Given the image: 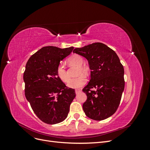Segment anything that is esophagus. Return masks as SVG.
Instances as JSON below:
<instances>
[{
    "mask_svg": "<svg viewBox=\"0 0 150 150\" xmlns=\"http://www.w3.org/2000/svg\"><path fill=\"white\" fill-rule=\"evenodd\" d=\"M81 91V89H76V90H75V93H76V94H79Z\"/></svg>",
    "mask_w": 150,
    "mask_h": 150,
    "instance_id": "obj_1",
    "label": "esophagus"
}]
</instances>
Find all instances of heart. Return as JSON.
<instances>
[{"label": "heart", "mask_w": 150, "mask_h": 150, "mask_svg": "<svg viewBox=\"0 0 150 150\" xmlns=\"http://www.w3.org/2000/svg\"><path fill=\"white\" fill-rule=\"evenodd\" d=\"M69 62L71 64L75 65L78 66V75L79 76L78 78L71 79L69 81V77L68 76L67 71L66 70L65 66L62 62H61L57 67L56 73L58 78L64 83H69L67 84V86L71 88H79L82 87L87 81V79L85 75H88L89 71V69L88 66L83 65L84 59L83 58L79 55H75L71 57L69 60Z\"/></svg>", "instance_id": "obj_1"}]
</instances>
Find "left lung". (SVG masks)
<instances>
[{
    "instance_id": "left-lung-1",
    "label": "left lung",
    "mask_w": 150,
    "mask_h": 150,
    "mask_svg": "<svg viewBox=\"0 0 150 150\" xmlns=\"http://www.w3.org/2000/svg\"><path fill=\"white\" fill-rule=\"evenodd\" d=\"M73 52L84 57L91 69V79L83 89L87 96L83 105L85 114L94 120H105L120 105L125 89L123 66L116 53L101 42L76 48Z\"/></svg>"
}]
</instances>
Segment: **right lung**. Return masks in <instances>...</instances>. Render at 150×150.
I'll return each mask as SVG.
<instances>
[{"label":"right lung","mask_w":150,"mask_h":150,"mask_svg":"<svg viewBox=\"0 0 150 150\" xmlns=\"http://www.w3.org/2000/svg\"><path fill=\"white\" fill-rule=\"evenodd\" d=\"M73 49L44 47L26 64L23 76L25 96L36 116L45 123L54 125L64 121L76 96L74 89L67 88L56 73L57 66Z\"/></svg>","instance_id":"add662e5"}]
</instances>
